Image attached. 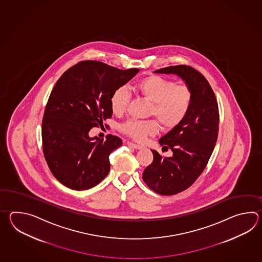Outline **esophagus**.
<instances>
[{
  "label": "esophagus",
  "instance_id": "1",
  "mask_svg": "<svg viewBox=\"0 0 262 262\" xmlns=\"http://www.w3.org/2000/svg\"><path fill=\"white\" fill-rule=\"evenodd\" d=\"M127 145L128 146H131V147H133L134 149H137V150H140V149H142L143 147L142 146H140V145L135 144L133 142H127Z\"/></svg>",
  "mask_w": 262,
  "mask_h": 262
}]
</instances>
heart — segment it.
<instances>
[{
  "mask_svg": "<svg viewBox=\"0 0 262 262\" xmlns=\"http://www.w3.org/2000/svg\"><path fill=\"white\" fill-rule=\"evenodd\" d=\"M137 95L150 101L149 114L158 120L163 128L171 129L184 121L189 112L193 94L188 86L176 84L173 80L157 75H150L137 80L132 85ZM129 94L123 87L115 90L111 97L112 112L123 114L126 111ZM121 131L137 141H143L155 135L158 123L155 120L139 121L130 119L121 125Z\"/></svg>",
  "mask_w": 262,
  "mask_h": 262,
  "instance_id": "1",
  "label": "heart"
}]
</instances>
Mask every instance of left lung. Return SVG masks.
<instances>
[{
  "label": "left lung",
  "mask_w": 262,
  "mask_h": 262,
  "mask_svg": "<svg viewBox=\"0 0 262 262\" xmlns=\"http://www.w3.org/2000/svg\"><path fill=\"white\" fill-rule=\"evenodd\" d=\"M173 74L189 87L193 99L184 121L159 139L171 157L151 150L154 160L145 168L142 179L157 194L171 195L187 189L206 167L216 143L219 112L215 95L204 76L193 67L173 66L155 71Z\"/></svg>",
  "instance_id": "1"
}]
</instances>
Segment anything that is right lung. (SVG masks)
Instances as JSON below:
<instances>
[{"label": "right lung", "mask_w": 262, "mask_h": 262, "mask_svg": "<svg viewBox=\"0 0 262 262\" xmlns=\"http://www.w3.org/2000/svg\"><path fill=\"white\" fill-rule=\"evenodd\" d=\"M139 71L82 61L58 79L45 108L42 141L45 159L61 184L87 190L106 178L111 169L110 155L123 141L112 135L105 141L90 138L89 131L112 118L113 92Z\"/></svg>", "instance_id": "obj_1"}]
</instances>
